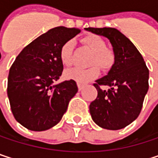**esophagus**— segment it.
Returning <instances> with one entry per match:
<instances>
[{
  "mask_svg": "<svg viewBox=\"0 0 158 158\" xmlns=\"http://www.w3.org/2000/svg\"><path fill=\"white\" fill-rule=\"evenodd\" d=\"M78 88H79V90H82L83 89V88H84V85L83 84H81V83H78Z\"/></svg>",
  "mask_w": 158,
  "mask_h": 158,
  "instance_id": "34e87169",
  "label": "esophagus"
}]
</instances>
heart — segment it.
Segmentation results:
<instances>
[{
  "label": "heart",
  "instance_id": "obj_1",
  "mask_svg": "<svg viewBox=\"0 0 158 158\" xmlns=\"http://www.w3.org/2000/svg\"><path fill=\"white\" fill-rule=\"evenodd\" d=\"M83 41L94 52V56L90 61V65L92 67L86 69L74 68L65 71V77L67 79L75 80L79 83L88 82L99 76L100 69L96 64H98L103 70H109L115 61L114 53L106 48L105 42L100 36L95 35H88L83 39ZM73 40H69L60 48L59 57L62 64L65 66H70L73 62Z\"/></svg>",
  "mask_w": 158,
  "mask_h": 158
}]
</instances>
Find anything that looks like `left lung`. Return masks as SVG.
I'll return each mask as SVG.
<instances>
[{
  "label": "left lung",
  "mask_w": 158,
  "mask_h": 158,
  "mask_svg": "<svg viewBox=\"0 0 158 158\" xmlns=\"http://www.w3.org/2000/svg\"><path fill=\"white\" fill-rule=\"evenodd\" d=\"M86 30L107 37L115 56L108 75L93 84L98 96L89 104L91 118L104 129L124 128L141 112L149 87V70L140 52L119 30L110 27H89ZM101 85H108L110 89L104 91Z\"/></svg>",
  "instance_id": "obj_1"
}]
</instances>
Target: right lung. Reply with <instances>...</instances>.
Segmentation results:
<instances>
[{
	"label": "right lung",
	"instance_id": "right-lung-1",
	"mask_svg": "<svg viewBox=\"0 0 158 158\" xmlns=\"http://www.w3.org/2000/svg\"><path fill=\"white\" fill-rule=\"evenodd\" d=\"M79 33L78 28H52L27 45L13 63L7 94L15 120L28 130L45 131L57 124L78 92L75 80L56 81L63 71L60 48Z\"/></svg>",
	"mask_w": 158,
	"mask_h": 158
}]
</instances>
